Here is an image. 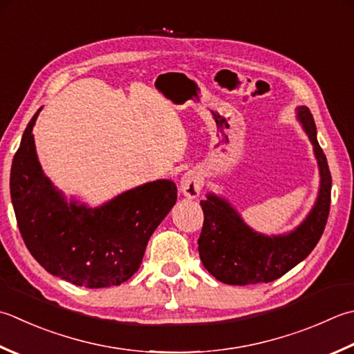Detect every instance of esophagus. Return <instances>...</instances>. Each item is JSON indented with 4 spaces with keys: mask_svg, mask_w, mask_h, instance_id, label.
<instances>
[{
    "mask_svg": "<svg viewBox=\"0 0 354 354\" xmlns=\"http://www.w3.org/2000/svg\"><path fill=\"white\" fill-rule=\"evenodd\" d=\"M201 189H203V178L199 176V173L195 170H189L185 171L181 181H179V190L184 196L187 198H198Z\"/></svg>",
    "mask_w": 354,
    "mask_h": 354,
    "instance_id": "1",
    "label": "esophagus"
}]
</instances>
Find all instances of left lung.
Instances as JSON below:
<instances>
[{
	"label": "left lung",
	"instance_id": "1",
	"mask_svg": "<svg viewBox=\"0 0 354 354\" xmlns=\"http://www.w3.org/2000/svg\"><path fill=\"white\" fill-rule=\"evenodd\" d=\"M319 164L321 189L307 219L286 236H264L244 224L230 204L214 195L201 201L204 224L198 239L203 266L218 281L228 286L273 282L299 264L319 242L327 224L331 203V175L319 142L310 109H297Z\"/></svg>",
	"mask_w": 354,
	"mask_h": 354
}]
</instances>
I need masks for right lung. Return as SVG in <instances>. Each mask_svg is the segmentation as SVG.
<instances>
[{
  "mask_svg": "<svg viewBox=\"0 0 354 354\" xmlns=\"http://www.w3.org/2000/svg\"><path fill=\"white\" fill-rule=\"evenodd\" d=\"M39 110L27 124L10 170L12 204L24 244L41 267L75 286H121L138 272L151 233L175 205L176 185L159 179L96 209L67 204L44 176L35 151L32 129Z\"/></svg>",
  "mask_w": 354,
  "mask_h": 354,
  "instance_id": "add662e5",
  "label": "right lung"
}]
</instances>
